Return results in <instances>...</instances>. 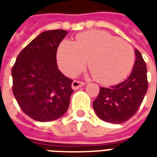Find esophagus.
Returning <instances> with one entry per match:
<instances>
[{
    "mask_svg": "<svg viewBox=\"0 0 157 157\" xmlns=\"http://www.w3.org/2000/svg\"><path fill=\"white\" fill-rule=\"evenodd\" d=\"M83 85H84V82H80V81H74L72 82V87H73L74 90H77L78 88L83 86Z\"/></svg>",
    "mask_w": 157,
    "mask_h": 157,
    "instance_id": "obj_1",
    "label": "esophagus"
}]
</instances>
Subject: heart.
Instances as JSON below:
<instances>
[{
    "instance_id": "b5f03b06",
    "label": "heart",
    "mask_w": 157,
    "mask_h": 157,
    "mask_svg": "<svg viewBox=\"0 0 157 157\" xmlns=\"http://www.w3.org/2000/svg\"><path fill=\"white\" fill-rule=\"evenodd\" d=\"M88 59L95 79L103 84H113L123 80L132 69L135 50L128 42L105 31L81 33L76 42L65 40L58 47V64L69 76L80 73Z\"/></svg>"
}]
</instances>
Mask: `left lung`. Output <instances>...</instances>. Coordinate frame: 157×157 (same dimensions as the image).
Instances as JSON below:
<instances>
[{
    "label": "left lung",
    "mask_w": 157,
    "mask_h": 157,
    "mask_svg": "<svg viewBox=\"0 0 157 157\" xmlns=\"http://www.w3.org/2000/svg\"><path fill=\"white\" fill-rule=\"evenodd\" d=\"M133 71L125 81L110 87H100L93 103L97 116L111 124H122L138 111L148 88L147 69L140 52L136 49Z\"/></svg>",
    "instance_id": "8db88e82"
}]
</instances>
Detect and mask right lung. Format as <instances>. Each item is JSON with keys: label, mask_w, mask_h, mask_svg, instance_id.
Instances as JSON below:
<instances>
[{"label": "right lung", "mask_w": 157, "mask_h": 157, "mask_svg": "<svg viewBox=\"0 0 157 157\" xmlns=\"http://www.w3.org/2000/svg\"><path fill=\"white\" fill-rule=\"evenodd\" d=\"M64 30L39 34L17 56L12 69L13 93L24 113L39 122L63 116L70 104L73 80L58 69L56 52Z\"/></svg>", "instance_id": "right-lung-1"}]
</instances>
